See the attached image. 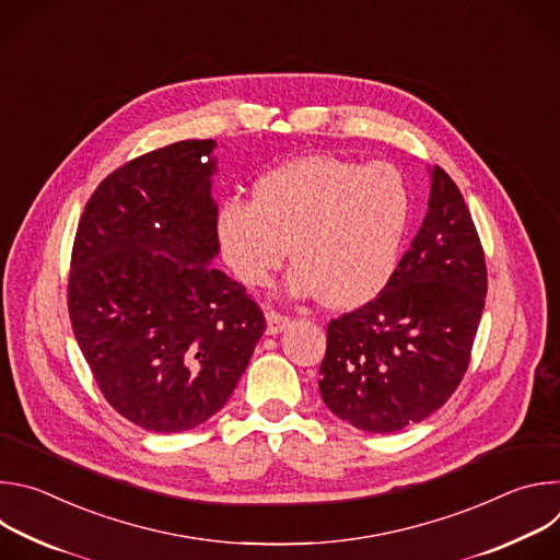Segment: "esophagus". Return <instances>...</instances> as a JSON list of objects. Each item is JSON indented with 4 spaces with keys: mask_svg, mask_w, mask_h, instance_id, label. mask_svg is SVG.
Returning <instances> with one entry per match:
<instances>
[{
    "mask_svg": "<svg viewBox=\"0 0 560 560\" xmlns=\"http://www.w3.org/2000/svg\"><path fill=\"white\" fill-rule=\"evenodd\" d=\"M266 322H268V335H281V332H285L290 326H292V318L290 316H285V314H279V312H275V310H270L268 314H266Z\"/></svg>",
    "mask_w": 560,
    "mask_h": 560,
    "instance_id": "1",
    "label": "esophagus"
}]
</instances>
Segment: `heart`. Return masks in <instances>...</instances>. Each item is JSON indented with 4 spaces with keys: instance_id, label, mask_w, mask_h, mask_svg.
Returning <instances> with one entry per match:
<instances>
[{
    "instance_id": "heart-1",
    "label": "heart",
    "mask_w": 560,
    "mask_h": 560,
    "mask_svg": "<svg viewBox=\"0 0 560 560\" xmlns=\"http://www.w3.org/2000/svg\"><path fill=\"white\" fill-rule=\"evenodd\" d=\"M408 217L406 184L389 164L359 166L312 154L266 173L253 201H223L217 242L246 285H266L290 246L292 294H322L330 307H357L392 279Z\"/></svg>"
}]
</instances>
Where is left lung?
<instances>
[{
  "label": "left lung",
  "instance_id": "1",
  "mask_svg": "<svg viewBox=\"0 0 560 560\" xmlns=\"http://www.w3.org/2000/svg\"><path fill=\"white\" fill-rule=\"evenodd\" d=\"M430 182L423 225L387 285L328 326L318 392L365 432H398L447 401L486 307V255L465 199L443 168Z\"/></svg>",
  "mask_w": 560,
  "mask_h": 560
}]
</instances>
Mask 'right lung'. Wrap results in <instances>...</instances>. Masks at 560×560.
I'll use <instances>...</instances> for the list:
<instances>
[{"mask_svg": "<svg viewBox=\"0 0 560 560\" xmlns=\"http://www.w3.org/2000/svg\"><path fill=\"white\" fill-rule=\"evenodd\" d=\"M212 139L145 152L110 173L79 219L68 312L106 401L171 434L217 415L266 332L219 255Z\"/></svg>", "mask_w": 560, "mask_h": 560, "instance_id": "obj_1", "label": "right lung"}]
</instances>
